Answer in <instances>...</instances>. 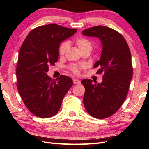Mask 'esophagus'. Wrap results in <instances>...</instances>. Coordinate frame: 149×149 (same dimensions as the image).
I'll list each match as a JSON object with an SVG mask.
<instances>
[{
	"label": "esophagus",
	"instance_id": "1",
	"mask_svg": "<svg viewBox=\"0 0 149 149\" xmlns=\"http://www.w3.org/2000/svg\"><path fill=\"white\" fill-rule=\"evenodd\" d=\"M73 82H74V84H81V81L77 79H74L73 80Z\"/></svg>",
	"mask_w": 149,
	"mask_h": 149
}]
</instances>
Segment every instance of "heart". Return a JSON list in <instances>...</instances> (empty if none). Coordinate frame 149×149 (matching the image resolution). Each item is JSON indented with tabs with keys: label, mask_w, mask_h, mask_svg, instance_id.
Returning a JSON list of instances; mask_svg holds the SVG:
<instances>
[{
	"label": "heart",
	"mask_w": 149,
	"mask_h": 149,
	"mask_svg": "<svg viewBox=\"0 0 149 149\" xmlns=\"http://www.w3.org/2000/svg\"><path fill=\"white\" fill-rule=\"evenodd\" d=\"M75 43L76 44L77 47L79 48L81 51L83 52H91L93 48L92 42L85 37H78L75 41ZM70 47V45L67 41H64L60 44L58 49V53L60 56H64L66 53V52L68 50ZM85 68V65L83 64H74L70 67V69L74 73V74H79L81 69H83Z\"/></svg>",
	"instance_id": "obj_1"
}]
</instances>
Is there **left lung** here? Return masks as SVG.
Instances as JSON below:
<instances>
[{"label":"left lung","mask_w":149,"mask_h":149,"mask_svg":"<svg viewBox=\"0 0 149 149\" xmlns=\"http://www.w3.org/2000/svg\"><path fill=\"white\" fill-rule=\"evenodd\" d=\"M85 36L100 39L101 56L94 68L103 74L102 83L89 79L81 81L85 89L84 104L93 117L104 119L118 111L124 102L133 76L132 56L127 42L120 33L103 26H95L82 31Z\"/></svg>","instance_id":"left-lung-1"}]
</instances>
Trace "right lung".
Instances as JSON below:
<instances>
[{
	"label": "right lung",
	"mask_w": 149,
	"mask_h": 149,
	"mask_svg": "<svg viewBox=\"0 0 149 149\" xmlns=\"http://www.w3.org/2000/svg\"><path fill=\"white\" fill-rule=\"evenodd\" d=\"M76 29L49 24L32 30L22 44L16 68L17 90L33 114L46 118L56 114L73 81L62 75L48 76L50 65L58 60L60 42L72 36Z\"/></svg>",
	"instance_id": "1"
}]
</instances>
